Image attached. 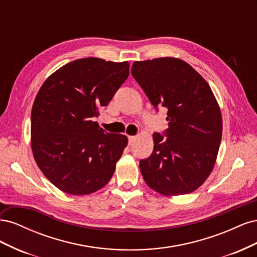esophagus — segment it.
Segmentation results:
<instances>
[{
	"mask_svg": "<svg viewBox=\"0 0 257 257\" xmlns=\"http://www.w3.org/2000/svg\"><path fill=\"white\" fill-rule=\"evenodd\" d=\"M136 141V136H128V145H133Z\"/></svg>",
	"mask_w": 257,
	"mask_h": 257,
	"instance_id": "obj_1",
	"label": "esophagus"
}]
</instances>
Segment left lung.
<instances>
[{
	"mask_svg": "<svg viewBox=\"0 0 257 257\" xmlns=\"http://www.w3.org/2000/svg\"><path fill=\"white\" fill-rule=\"evenodd\" d=\"M131 73L154 107L167 108V137L154 133L152 154L139 163L145 182L164 196L194 192L211 174L222 138L211 88L178 58L136 61Z\"/></svg>",
	"mask_w": 257,
	"mask_h": 257,
	"instance_id": "1",
	"label": "left lung"
}]
</instances>
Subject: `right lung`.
I'll return each mask as SVG.
<instances>
[{"label": "right lung", "instance_id": "right-lung-1", "mask_svg": "<svg viewBox=\"0 0 257 257\" xmlns=\"http://www.w3.org/2000/svg\"><path fill=\"white\" fill-rule=\"evenodd\" d=\"M130 74L128 62L78 59L52 73L31 113V147L37 166L59 190L89 195L111 179L127 137L94 121Z\"/></svg>", "mask_w": 257, "mask_h": 257}]
</instances>
